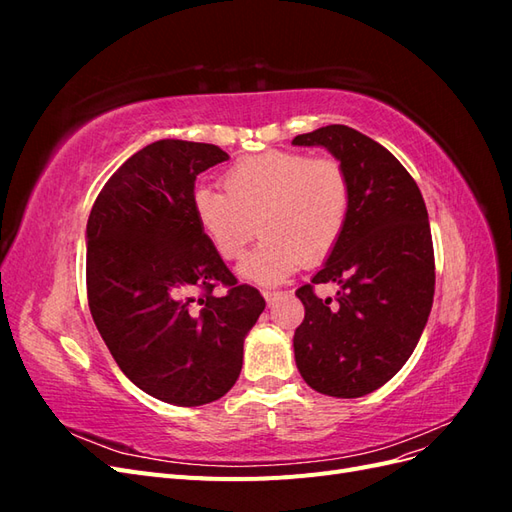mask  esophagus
I'll use <instances>...</instances> for the list:
<instances>
[{
    "label": "esophagus",
    "instance_id": "34e87169",
    "mask_svg": "<svg viewBox=\"0 0 512 512\" xmlns=\"http://www.w3.org/2000/svg\"><path fill=\"white\" fill-rule=\"evenodd\" d=\"M262 297H265V301L271 305L277 297H280V292H275V290H262Z\"/></svg>",
    "mask_w": 512,
    "mask_h": 512
}]
</instances>
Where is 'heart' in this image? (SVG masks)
I'll list each match as a JSON object with an SVG mask.
<instances>
[{
  "label": "heart",
  "instance_id": "b5f03b06",
  "mask_svg": "<svg viewBox=\"0 0 512 512\" xmlns=\"http://www.w3.org/2000/svg\"><path fill=\"white\" fill-rule=\"evenodd\" d=\"M222 183L226 195L198 185L192 215L213 252L228 262L243 256L256 232L265 235L239 267L245 280L280 284L301 262L327 258L342 239L350 183L337 160L273 149L241 158Z\"/></svg>",
  "mask_w": 512,
  "mask_h": 512
}]
</instances>
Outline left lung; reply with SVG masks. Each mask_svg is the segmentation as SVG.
<instances>
[{
	"label": "left lung",
	"mask_w": 512,
	"mask_h": 512,
	"mask_svg": "<svg viewBox=\"0 0 512 512\" xmlns=\"http://www.w3.org/2000/svg\"><path fill=\"white\" fill-rule=\"evenodd\" d=\"M292 145L331 151L350 183L342 239L297 290L305 318L294 331V361L314 391L363 397L406 365L427 324L436 288L427 207L393 153L348 126L299 134ZM329 281L340 286L335 304L313 292Z\"/></svg>",
	"instance_id": "8db88e82"
}]
</instances>
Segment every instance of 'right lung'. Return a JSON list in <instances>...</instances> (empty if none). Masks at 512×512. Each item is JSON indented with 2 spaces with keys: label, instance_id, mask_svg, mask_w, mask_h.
I'll list each match as a JSON object with an SVG mask.
<instances>
[{
  "label": "right lung",
  "instance_id": "add662e5",
  "mask_svg": "<svg viewBox=\"0 0 512 512\" xmlns=\"http://www.w3.org/2000/svg\"><path fill=\"white\" fill-rule=\"evenodd\" d=\"M224 160L207 143H151L104 183L87 220L91 318L123 374L173 406H203L232 389L243 339L265 309L192 215L196 177ZM215 285L227 290L215 295Z\"/></svg>",
  "mask_w": 512,
  "mask_h": 512
}]
</instances>
